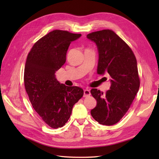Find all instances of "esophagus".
<instances>
[{
    "label": "esophagus",
    "instance_id": "34e87169",
    "mask_svg": "<svg viewBox=\"0 0 159 159\" xmlns=\"http://www.w3.org/2000/svg\"><path fill=\"white\" fill-rule=\"evenodd\" d=\"M91 95V93H90V91L89 89H84V97H87V96H89Z\"/></svg>",
    "mask_w": 159,
    "mask_h": 159
}]
</instances>
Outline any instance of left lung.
<instances>
[{
  "label": "left lung",
  "instance_id": "obj_1",
  "mask_svg": "<svg viewBox=\"0 0 159 159\" xmlns=\"http://www.w3.org/2000/svg\"><path fill=\"white\" fill-rule=\"evenodd\" d=\"M87 38L97 46V73H108L111 78L110 89L105 94L97 89H91L97 102L91 115L99 124L111 126L126 114L139 91L137 59L126 43L111 30L93 32Z\"/></svg>",
  "mask_w": 159,
  "mask_h": 159
}]
</instances>
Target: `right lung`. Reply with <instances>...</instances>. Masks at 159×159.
I'll list each match as a JSON object with an SVG mask.
<instances>
[{"instance_id":"right-lung-1","label":"right lung","mask_w":159,"mask_h":159,"mask_svg":"<svg viewBox=\"0 0 159 159\" xmlns=\"http://www.w3.org/2000/svg\"><path fill=\"white\" fill-rule=\"evenodd\" d=\"M80 36L55 30L35 43L26 59L24 74L26 92L33 109L52 128L66 124L74 104L83 96L82 88L66 86L55 76L66 62L71 42Z\"/></svg>"}]
</instances>
